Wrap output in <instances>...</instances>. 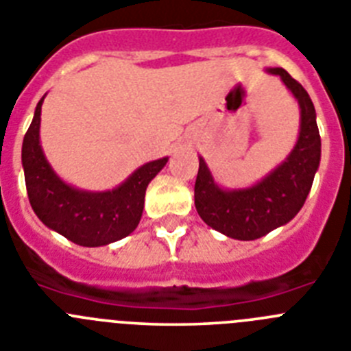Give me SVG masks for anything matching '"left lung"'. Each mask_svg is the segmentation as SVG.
<instances>
[{
  "mask_svg": "<svg viewBox=\"0 0 351 351\" xmlns=\"http://www.w3.org/2000/svg\"><path fill=\"white\" fill-rule=\"evenodd\" d=\"M265 71L280 77L299 104V137L288 156L258 182L246 188L219 186L206 160L198 156L197 213L210 228L237 241H255L295 218L320 167V132L308 91L283 68H265Z\"/></svg>",
  "mask_w": 351,
  "mask_h": 351,
  "instance_id": "1",
  "label": "left lung"
}]
</instances>
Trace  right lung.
Instances as JSON below:
<instances>
[{
	"label": "right lung",
	"instance_id": "1",
	"mask_svg": "<svg viewBox=\"0 0 351 351\" xmlns=\"http://www.w3.org/2000/svg\"><path fill=\"white\" fill-rule=\"evenodd\" d=\"M45 96L23 141V169L29 204L43 225L86 247L107 246L137 228L144 210L147 184L169 156L133 170L112 190L91 191L68 184L56 173L40 144V114Z\"/></svg>",
	"mask_w": 351,
	"mask_h": 351
}]
</instances>
